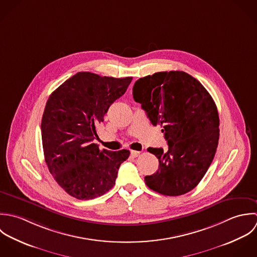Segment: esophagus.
I'll list each match as a JSON object with an SVG mask.
<instances>
[{
	"mask_svg": "<svg viewBox=\"0 0 257 257\" xmlns=\"http://www.w3.org/2000/svg\"><path fill=\"white\" fill-rule=\"evenodd\" d=\"M130 154L131 156L133 157V158H136V157H138L139 155H140V152H138V151H134V150H132L131 152H130Z\"/></svg>",
	"mask_w": 257,
	"mask_h": 257,
	"instance_id": "1",
	"label": "esophagus"
}]
</instances>
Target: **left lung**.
<instances>
[{"label": "left lung", "instance_id": "left-lung-1", "mask_svg": "<svg viewBox=\"0 0 257 257\" xmlns=\"http://www.w3.org/2000/svg\"><path fill=\"white\" fill-rule=\"evenodd\" d=\"M133 97L151 123L160 125L168 143L148 148L159 169L145 177L146 185L164 196H181L198 186L216 152L219 118L203 84L184 71H163L138 79Z\"/></svg>", "mask_w": 257, "mask_h": 257}]
</instances>
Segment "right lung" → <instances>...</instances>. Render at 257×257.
Here are the masks:
<instances>
[{"instance_id": "obj_1", "label": "right lung", "mask_w": 257, "mask_h": 257, "mask_svg": "<svg viewBox=\"0 0 257 257\" xmlns=\"http://www.w3.org/2000/svg\"><path fill=\"white\" fill-rule=\"evenodd\" d=\"M132 77L114 78L82 71L56 88L42 119L45 160L57 184L71 197L91 200L115 185L129 150H100L93 143L110 105L127 90Z\"/></svg>"}]
</instances>
